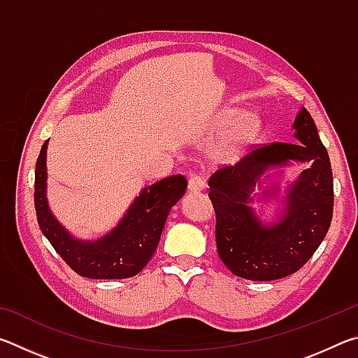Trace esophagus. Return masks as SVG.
<instances>
[{"label": "esophagus", "mask_w": 358, "mask_h": 358, "mask_svg": "<svg viewBox=\"0 0 358 358\" xmlns=\"http://www.w3.org/2000/svg\"><path fill=\"white\" fill-rule=\"evenodd\" d=\"M203 187H205V180L201 177V175H192L189 181H187V191L191 192H199L202 191Z\"/></svg>", "instance_id": "34e87169"}]
</instances>
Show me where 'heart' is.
<instances>
[{"instance_id": "obj_1", "label": "heart", "mask_w": 358, "mask_h": 358, "mask_svg": "<svg viewBox=\"0 0 358 358\" xmlns=\"http://www.w3.org/2000/svg\"><path fill=\"white\" fill-rule=\"evenodd\" d=\"M238 117H240L238 108H226V110H222L220 113V117H217L216 126L220 129L227 128V126L232 124ZM257 126H259L257 118L254 117V115H246V117H243V120L240 121V123L237 124V128L232 131V134H230L227 138V143H226L227 151L234 150L238 143L245 142L250 137H252L254 132L257 131Z\"/></svg>"}]
</instances>
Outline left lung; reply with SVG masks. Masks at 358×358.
Instances as JSON below:
<instances>
[{"mask_svg": "<svg viewBox=\"0 0 358 358\" xmlns=\"http://www.w3.org/2000/svg\"><path fill=\"white\" fill-rule=\"evenodd\" d=\"M294 129L299 142L257 145L235 166L216 171L208 181V197L216 213L217 254L234 275L245 280L273 281L295 273L329 232L333 215L329 153L306 108L295 117ZM290 160L310 166L288 188L287 207L277 221L265 224L250 207L252 191L268 168ZM275 192L273 186L262 192V199Z\"/></svg>", "mask_w": 358, "mask_h": 358, "instance_id": "left-lung-1", "label": "left lung"}]
</instances>
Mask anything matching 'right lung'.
Returning <instances> with one entry per match:
<instances>
[{
  "mask_svg": "<svg viewBox=\"0 0 358 358\" xmlns=\"http://www.w3.org/2000/svg\"><path fill=\"white\" fill-rule=\"evenodd\" d=\"M47 143L41 148L34 175V207L45 238L77 275L90 280H123L141 273L159 243L169 211L186 191V178L172 175L143 187L117 227L98 240H77L48 208Z\"/></svg>",
  "mask_w": 358,
  "mask_h": 358,
  "instance_id": "1",
  "label": "right lung"
}]
</instances>
